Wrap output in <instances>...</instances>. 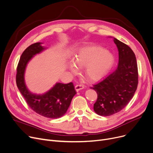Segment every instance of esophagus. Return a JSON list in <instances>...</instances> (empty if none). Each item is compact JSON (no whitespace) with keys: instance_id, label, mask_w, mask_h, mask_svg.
Wrapping results in <instances>:
<instances>
[{"instance_id":"obj_1","label":"esophagus","mask_w":153,"mask_h":153,"mask_svg":"<svg viewBox=\"0 0 153 153\" xmlns=\"http://www.w3.org/2000/svg\"><path fill=\"white\" fill-rule=\"evenodd\" d=\"M84 88V86L83 85H76L75 86V89L77 92H78L80 90H82Z\"/></svg>"}]
</instances>
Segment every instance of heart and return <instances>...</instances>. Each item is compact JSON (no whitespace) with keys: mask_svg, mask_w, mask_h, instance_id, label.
I'll return each mask as SVG.
<instances>
[{"mask_svg":"<svg viewBox=\"0 0 153 153\" xmlns=\"http://www.w3.org/2000/svg\"><path fill=\"white\" fill-rule=\"evenodd\" d=\"M74 61H70L68 69L77 74L80 68H85V74L90 81H98L105 77L113 67L115 58L113 54L99 46H86L79 49Z\"/></svg>","mask_w":153,"mask_h":153,"instance_id":"1","label":"heart"}]
</instances>
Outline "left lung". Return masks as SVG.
<instances>
[{"instance_id":"left-lung-1","label":"left lung","mask_w":153,"mask_h":153,"mask_svg":"<svg viewBox=\"0 0 153 153\" xmlns=\"http://www.w3.org/2000/svg\"><path fill=\"white\" fill-rule=\"evenodd\" d=\"M119 56L117 69L91 89L97 94L94 110L101 116L118 113L129 103L137 89L138 66L135 54L126 44L114 38Z\"/></svg>"}]
</instances>
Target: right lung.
<instances>
[{
	"label": "right lung",
	"instance_id": "right-lung-1",
	"mask_svg": "<svg viewBox=\"0 0 153 153\" xmlns=\"http://www.w3.org/2000/svg\"><path fill=\"white\" fill-rule=\"evenodd\" d=\"M42 44L39 42L34 43L23 52L17 66L16 82L19 90L32 110L45 117L57 118L66 113L76 94L73 84L56 82L49 91L37 94L30 91L25 81V70L29 61L35 55L47 49Z\"/></svg>",
	"mask_w": 153,
	"mask_h": 153
}]
</instances>
